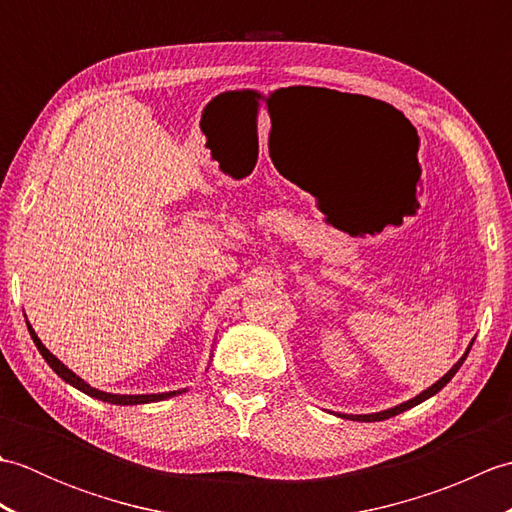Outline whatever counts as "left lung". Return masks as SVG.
I'll return each mask as SVG.
<instances>
[{
  "label": "left lung",
  "mask_w": 512,
  "mask_h": 512,
  "mask_svg": "<svg viewBox=\"0 0 512 512\" xmlns=\"http://www.w3.org/2000/svg\"><path fill=\"white\" fill-rule=\"evenodd\" d=\"M473 345V343H471ZM471 345H469V350L464 352V356L460 358L458 363H455L447 374H444L438 383H433L429 389H424L422 394H418L416 398H411V400H407V402H400V405H396V407H391V409H387V411H378V413H365V416H350V413H339L341 418H350V420H358V422H378V420H385V418H391V416H398V413H402V411H407V409H411V407H416V405H420L422 400H427V398H431V396H436L438 391L449 383V380L455 376V372H458V369L462 367V363L466 361V356H469V352H471Z\"/></svg>",
  "instance_id": "1"
}]
</instances>
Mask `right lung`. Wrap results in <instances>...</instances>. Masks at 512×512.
<instances>
[{"label": "right lung", "instance_id": "1", "mask_svg": "<svg viewBox=\"0 0 512 512\" xmlns=\"http://www.w3.org/2000/svg\"><path fill=\"white\" fill-rule=\"evenodd\" d=\"M28 323V321H26ZM28 332H30V336H32V341H35V345H37V350L41 352V356L46 358V363L54 369V372H57L65 383H70L72 387H76L79 391H83V394H88V396H92V398H96V400H103V402H112V405H145V402H158V400H167V398H171V396H176V394H182V391L178 389V391H165V394H136V396H127V394H107V391H101V389H94V387H90L88 383H85V380H81L79 376H76L72 369H68L65 367L57 356L54 354H50L48 352V347L43 345L41 341H39V336L35 334V330H32V325L28 323Z\"/></svg>", "mask_w": 512, "mask_h": 512}]
</instances>
